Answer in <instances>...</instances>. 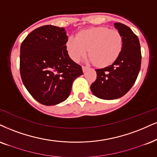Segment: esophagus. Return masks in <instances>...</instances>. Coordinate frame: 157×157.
Masks as SVG:
<instances>
[{"label":"esophagus","instance_id":"34e87169","mask_svg":"<svg viewBox=\"0 0 157 157\" xmlns=\"http://www.w3.org/2000/svg\"><path fill=\"white\" fill-rule=\"evenodd\" d=\"M87 70H88V67H86V66H82V71H83V72H84V73L86 72V71H87Z\"/></svg>","mask_w":157,"mask_h":157}]
</instances>
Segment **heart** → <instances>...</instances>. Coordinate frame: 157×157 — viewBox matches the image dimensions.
I'll list each match as a JSON object with an SVG mask.
<instances>
[{
  "instance_id": "heart-1",
  "label": "heart",
  "mask_w": 157,
  "mask_h": 157,
  "mask_svg": "<svg viewBox=\"0 0 157 157\" xmlns=\"http://www.w3.org/2000/svg\"><path fill=\"white\" fill-rule=\"evenodd\" d=\"M66 47L73 60L78 61L89 49V60L98 67H106L119 57L123 49V38L117 30L98 27L82 30L77 37H69Z\"/></svg>"
}]
</instances>
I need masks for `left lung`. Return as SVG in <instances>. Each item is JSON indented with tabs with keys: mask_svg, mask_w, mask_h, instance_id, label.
I'll list each match as a JSON object with an SVG mask.
<instances>
[{
	"mask_svg": "<svg viewBox=\"0 0 157 157\" xmlns=\"http://www.w3.org/2000/svg\"><path fill=\"white\" fill-rule=\"evenodd\" d=\"M114 26L122 36V51L110 66L95 70L97 79L90 86L92 93L102 100H115L124 95L135 84L140 69L138 36L127 25L117 22Z\"/></svg>",
	"mask_w": 157,
	"mask_h": 157,
	"instance_id": "left-lung-1",
	"label": "left lung"
}]
</instances>
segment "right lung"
I'll return each instance as SVG.
<instances>
[{"label":"right lung","mask_w":157,"mask_h":157,"mask_svg":"<svg viewBox=\"0 0 157 157\" xmlns=\"http://www.w3.org/2000/svg\"><path fill=\"white\" fill-rule=\"evenodd\" d=\"M64 28L44 25L25 38L20 46V75L25 88L44 105L65 101L73 82L83 74L67 54Z\"/></svg>","instance_id":"right-lung-1"}]
</instances>
